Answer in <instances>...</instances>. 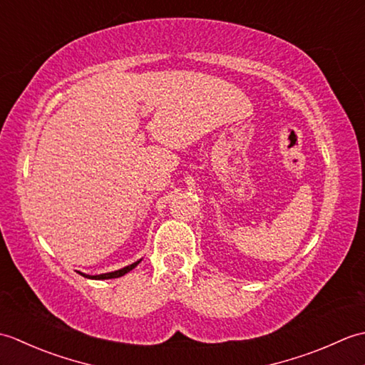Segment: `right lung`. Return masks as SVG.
I'll return each instance as SVG.
<instances>
[{
	"label": "right lung",
	"instance_id": "right-lung-1",
	"mask_svg": "<svg viewBox=\"0 0 365 365\" xmlns=\"http://www.w3.org/2000/svg\"><path fill=\"white\" fill-rule=\"evenodd\" d=\"M139 262H141V260L131 263V265H128V267H125V268H122V269L113 271V273H105V274H98V276H89V274H83V273H80V274L84 276V277H89V279H113V277H120V276H123L125 273H128V271L133 269Z\"/></svg>",
	"mask_w": 365,
	"mask_h": 365
}]
</instances>
